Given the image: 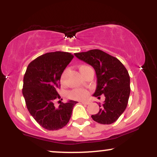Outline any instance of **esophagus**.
<instances>
[{
  "instance_id": "34e87169",
  "label": "esophagus",
  "mask_w": 157,
  "mask_h": 157,
  "mask_svg": "<svg viewBox=\"0 0 157 157\" xmlns=\"http://www.w3.org/2000/svg\"><path fill=\"white\" fill-rule=\"evenodd\" d=\"M80 102L82 104H83V105H89V101H80Z\"/></svg>"
}]
</instances>
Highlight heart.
I'll list each match as a JSON object with an SVG mask.
<instances>
[{"instance_id":"b5f03b06","label":"heart","mask_w":157,"mask_h":157,"mask_svg":"<svg viewBox=\"0 0 157 157\" xmlns=\"http://www.w3.org/2000/svg\"><path fill=\"white\" fill-rule=\"evenodd\" d=\"M88 67H89V66H81L80 67V71ZM66 71H65L63 73L62 76H61V82H64V79H65V76H66ZM87 94L88 93L83 89H74L72 91H68L67 94L68 97H69V98L74 99V100H82V99L86 98V97H87Z\"/></svg>"}]
</instances>
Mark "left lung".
<instances>
[{
  "label": "left lung",
  "mask_w": 157,
  "mask_h": 157,
  "mask_svg": "<svg viewBox=\"0 0 157 157\" xmlns=\"http://www.w3.org/2000/svg\"><path fill=\"white\" fill-rule=\"evenodd\" d=\"M78 59L94 68L97 88L93 96L105 95L100 110L91 115L95 122L104 125L113 123L127 107L130 96V77L123 64L116 57L100 49L75 53Z\"/></svg>",
  "instance_id": "obj_1"
}]
</instances>
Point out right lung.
<instances>
[{
    "mask_svg": "<svg viewBox=\"0 0 157 157\" xmlns=\"http://www.w3.org/2000/svg\"><path fill=\"white\" fill-rule=\"evenodd\" d=\"M73 57L68 52H48L32 61L24 75L22 92L27 109L37 123L48 131L67 125L77 103L69 100L66 103L59 101L58 107L54 105L55 100L60 99L57 90L61 75Z\"/></svg>",
    "mask_w": 157,
    "mask_h": 157,
    "instance_id": "add662e5",
    "label": "right lung"
}]
</instances>
